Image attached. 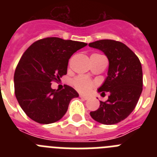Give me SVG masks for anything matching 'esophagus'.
Instances as JSON below:
<instances>
[{
    "instance_id": "34e87169",
    "label": "esophagus",
    "mask_w": 157,
    "mask_h": 157,
    "mask_svg": "<svg viewBox=\"0 0 157 157\" xmlns=\"http://www.w3.org/2000/svg\"><path fill=\"white\" fill-rule=\"evenodd\" d=\"M79 97L82 98V99H84V100H88L89 99V97H87V96L82 95V94L79 96Z\"/></svg>"
}]
</instances>
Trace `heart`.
Segmentation results:
<instances>
[{
  "label": "heart",
  "instance_id": "1",
  "mask_svg": "<svg viewBox=\"0 0 157 157\" xmlns=\"http://www.w3.org/2000/svg\"><path fill=\"white\" fill-rule=\"evenodd\" d=\"M73 84L78 90L84 94L90 92L92 87L94 86V82L82 76L76 78L73 82Z\"/></svg>",
  "mask_w": 157,
  "mask_h": 157
}]
</instances>
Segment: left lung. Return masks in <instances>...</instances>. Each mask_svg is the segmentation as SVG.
<instances>
[{"instance_id":"8db88e82","label":"left lung","mask_w":157,"mask_h":157,"mask_svg":"<svg viewBox=\"0 0 157 157\" xmlns=\"http://www.w3.org/2000/svg\"><path fill=\"white\" fill-rule=\"evenodd\" d=\"M102 51L109 62L108 76L98 88L109 92V99L100 101L98 110L90 112L95 121L105 125L120 123L133 112L142 92L143 78L139 59L125 44L114 40H99L89 44Z\"/></svg>"}]
</instances>
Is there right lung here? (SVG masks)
Returning <instances> with one entry per match:
<instances>
[{
    "label": "right lung",
    "instance_id": "add662e5",
    "mask_svg": "<svg viewBox=\"0 0 157 157\" xmlns=\"http://www.w3.org/2000/svg\"><path fill=\"white\" fill-rule=\"evenodd\" d=\"M86 45L81 41L46 37L25 51L15 71L14 86L19 105L31 120L48 124L64 116L71 100L78 94L67 85L62 90H53L51 82L67 74L71 56Z\"/></svg>",
    "mask_w": 157,
    "mask_h": 157
}]
</instances>
